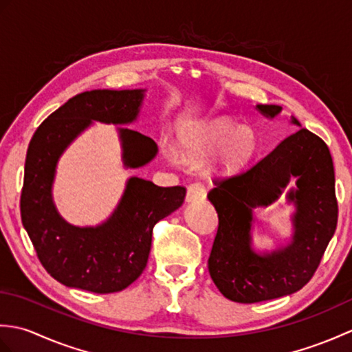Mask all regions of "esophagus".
<instances>
[{"mask_svg":"<svg viewBox=\"0 0 352 352\" xmlns=\"http://www.w3.org/2000/svg\"><path fill=\"white\" fill-rule=\"evenodd\" d=\"M206 198V189L203 184L193 183L188 188V193H186V201L188 203H197V201H203Z\"/></svg>","mask_w":352,"mask_h":352,"instance_id":"34e87169","label":"esophagus"}]
</instances>
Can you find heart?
<instances>
[{
	"instance_id": "b5f03b06",
	"label": "heart",
	"mask_w": 352,
	"mask_h": 352,
	"mask_svg": "<svg viewBox=\"0 0 352 352\" xmlns=\"http://www.w3.org/2000/svg\"><path fill=\"white\" fill-rule=\"evenodd\" d=\"M257 145V134L251 126L237 125L228 118H214L190 126L180 136V151L186 159L199 162L210 155L206 169L213 175L242 169L256 154ZM168 157L170 162L178 160L174 148L168 149Z\"/></svg>"
}]
</instances>
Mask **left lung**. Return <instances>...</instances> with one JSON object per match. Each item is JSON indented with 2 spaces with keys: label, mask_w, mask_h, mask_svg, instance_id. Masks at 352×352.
I'll return each mask as SVG.
<instances>
[{
  "label": "left lung",
  "mask_w": 352,
  "mask_h": 352,
  "mask_svg": "<svg viewBox=\"0 0 352 352\" xmlns=\"http://www.w3.org/2000/svg\"><path fill=\"white\" fill-rule=\"evenodd\" d=\"M256 109L267 119L283 110L274 104H258ZM290 122L301 126L294 116ZM292 181L296 186L288 191ZM284 191L294 206L291 241L258 253L252 245L255 208L270 205ZM207 198L219 218L208 272L221 294L234 302L275 300L302 289L338 226L330 149L307 129L290 134L248 170L216 180Z\"/></svg>",
  "instance_id": "left-lung-1"
}]
</instances>
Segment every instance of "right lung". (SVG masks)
Instances as JSON below:
<instances>
[{
  "label": "right lung",
  "instance_id": "obj_1",
  "mask_svg": "<svg viewBox=\"0 0 352 352\" xmlns=\"http://www.w3.org/2000/svg\"><path fill=\"white\" fill-rule=\"evenodd\" d=\"M146 89L78 94L51 113L30 142L21 219L42 266L58 283L94 294L124 290L139 278L151 251L153 228L184 203L182 186L160 188L130 177L115 210L98 226H74L52 199L57 163L74 140L94 122L129 125L138 121ZM126 169L145 166L159 153L148 136L116 129Z\"/></svg>",
  "mask_w": 352,
  "mask_h": 352
}]
</instances>
